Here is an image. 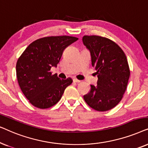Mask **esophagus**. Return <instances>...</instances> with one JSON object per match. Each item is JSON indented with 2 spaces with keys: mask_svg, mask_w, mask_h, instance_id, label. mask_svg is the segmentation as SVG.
<instances>
[{
  "mask_svg": "<svg viewBox=\"0 0 148 148\" xmlns=\"http://www.w3.org/2000/svg\"><path fill=\"white\" fill-rule=\"evenodd\" d=\"M73 81H74V82H77V83H78V82H81V80H78L77 78H74V79H73Z\"/></svg>",
  "mask_w": 148,
  "mask_h": 148,
  "instance_id": "34e87169",
  "label": "esophagus"
}]
</instances>
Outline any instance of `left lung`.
<instances>
[{"label":"left lung","mask_w":148,"mask_h":148,"mask_svg":"<svg viewBox=\"0 0 148 148\" xmlns=\"http://www.w3.org/2000/svg\"><path fill=\"white\" fill-rule=\"evenodd\" d=\"M82 41L91 56V64L97 74V85L83 98L88 106L99 112L115 107L123 99L130 76L126 55L116 43L99 36H84Z\"/></svg>","instance_id":"obj_1"}]
</instances>
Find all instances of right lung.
Instances as JSON below:
<instances>
[{
  "label": "right lung",
  "mask_w": 148,
  "mask_h": 148,
  "mask_svg": "<svg viewBox=\"0 0 148 148\" xmlns=\"http://www.w3.org/2000/svg\"><path fill=\"white\" fill-rule=\"evenodd\" d=\"M78 39L70 36L43 37L29 44L19 57L17 81L32 105L40 109L52 107L72 84V78L60 79L57 74H52L51 68L57 66L65 49Z\"/></svg>",
  "instance_id": "right-lung-1"
}]
</instances>
